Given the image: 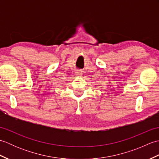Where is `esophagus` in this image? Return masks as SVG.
<instances>
[{"label":"esophagus","mask_w":159,"mask_h":159,"mask_svg":"<svg viewBox=\"0 0 159 159\" xmlns=\"http://www.w3.org/2000/svg\"><path fill=\"white\" fill-rule=\"evenodd\" d=\"M82 74H83V73H82V72L80 70H78V71H76V72H75V75L76 76H78V77H81L82 76Z\"/></svg>","instance_id":"obj_1"}]
</instances>
